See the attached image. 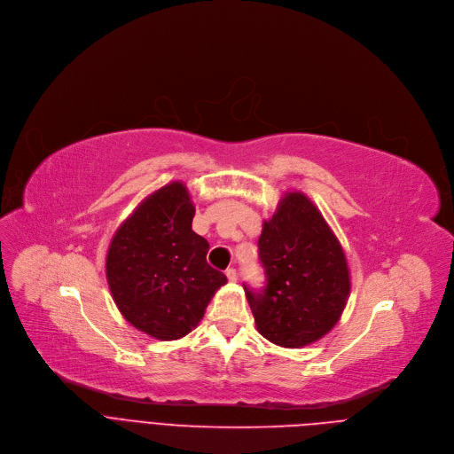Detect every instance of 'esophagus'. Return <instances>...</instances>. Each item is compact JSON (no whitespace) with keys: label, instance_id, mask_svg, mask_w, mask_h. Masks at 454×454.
I'll list each match as a JSON object with an SVG mask.
<instances>
[{"label":"esophagus","instance_id":"1","mask_svg":"<svg viewBox=\"0 0 454 454\" xmlns=\"http://www.w3.org/2000/svg\"><path fill=\"white\" fill-rule=\"evenodd\" d=\"M226 277H228L230 282H235V280H237V271H235L233 268H228V270H226Z\"/></svg>","mask_w":454,"mask_h":454}]
</instances>
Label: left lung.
<instances>
[{"label":"left lung","mask_w":454,"mask_h":454,"mask_svg":"<svg viewBox=\"0 0 454 454\" xmlns=\"http://www.w3.org/2000/svg\"><path fill=\"white\" fill-rule=\"evenodd\" d=\"M259 259L266 287H244L257 332L280 348L309 346L332 332L349 297V268L339 239L302 192L284 193L264 221Z\"/></svg>","instance_id":"left-lung-1"}]
</instances>
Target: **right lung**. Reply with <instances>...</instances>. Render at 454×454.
<instances>
[{
	"label": "right lung",
	"instance_id": "right-lung-1",
	"mask_svg": "<svg viewBox=\"0 0 454 454\" xmlns=\"http://www.w3.org/2000/svg\"><path fill=\"white\" fill-rule=\"evenodd\" d=\"M195 206L174 181L148 195L112 237L106 280L115 306L139 332L177 340L200 322L226 275L206 262L210 244L192 230Z\"/></svg>",
	"mask_w": 454,
	"mask_h": 454
}]
</instances>
